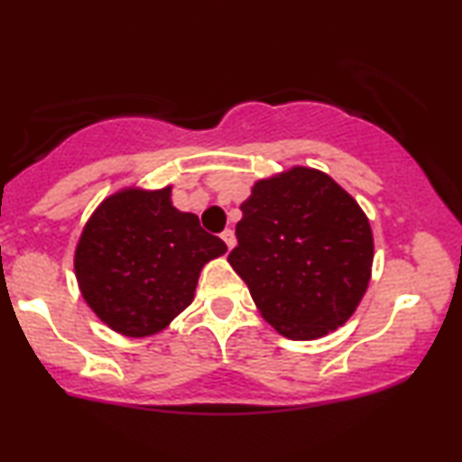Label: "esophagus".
<instances>
[{
	"label": "esophagus",
	"instance_id": "obj_1",
	"mask_svg": "<svg viewBox=\"0 0 462 462\" xmlns=\"http://www.w3.org/2000/svg\"><path fill=\"white\" fill-rule=\"evenodd\" d=\"M220 237H223V242L226 244V248L233 250V245H236V233H233L231 229H226L220 233Z\"/></svg>",
	"mask_w": 462,
	"mask_h": 462
}]
</instances>
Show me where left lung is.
Masks as SVG:
<instances>
[{
    "instance_id": "8db88e82",
    "label": "left lung",
    "mask_w": 462,
    "mask_h": 462,
    "mask_svg": "<svg viewBox=\"0 0 462 462\" xmlns=\"http://www.w3.org/2000/svg\"><path fill=\"white\" fill-rule=\"evenodd\" d=\"M237 223L233 271L263 319L290 340H315L345 324L368 290L370 220L326 172L292 166L252 185Z\"/></svg>"
}]
</instances>
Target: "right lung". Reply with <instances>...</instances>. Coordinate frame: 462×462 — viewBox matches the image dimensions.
I'll use <instances>...</instances> for the list:
<instances>
[{"label": "right lung", "mask_w": 462, "mask_h": 462, "mask_svg": "<svg viewBox=\"0 0 462 462\" xmlns=\"http://www.w3.org/2000/svg\"><path fill=\"white\" fill-rule=\"evenodd\" d=\"M226 245L172 204V185L124 187L97 206L75 245L79 292L113 332L147 338L195 299L201 269Z\"/></svg>", "instance_id": "1"}]
</instances>
